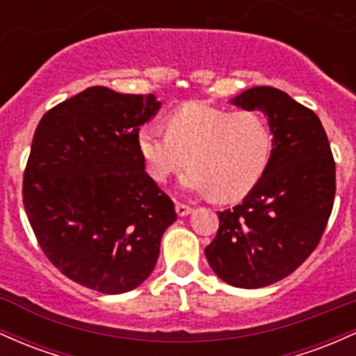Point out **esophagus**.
Wrapping results in <instances>:
<instances>
[{
    "label": "esophagus",
    "mask_w": 356,
    "mask_h": 356,
    "mask_svg": "<svg viewBox=\"0 0 356 356\" xmlns=\"http://www.w3.org/2000/svg\"><path fill=\"white\" fill-rule=\"evenodd\" d=\"M175 209H177V213L179 215V217H185V215H188V213H191V207H188V205H185V203H177V205H175Z\"/></svg>",
    "instance_id": "esophagus-1"
}]
</instances>
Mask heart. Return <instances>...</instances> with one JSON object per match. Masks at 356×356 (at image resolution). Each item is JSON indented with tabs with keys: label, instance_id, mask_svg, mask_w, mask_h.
I'll list each match as a JSON object with an SVG mask.
<instances>
[{
	"label": "heart",
	"instance_id": "1",
	"mask_svg": "<svg viewBox=\"0 0 356 356\" xmlns=\"http://www.w3.org/2000/svg\"><path fill=\"white\" fill-rule=\"evenodd\" d=\"M165 129L145 126L138 149L154 181H166L185 165V188L227 202L245 195L261 178L273 146L266 119L191 102L168 115Z\"/></svg>",
	"mask_w": 356,
	"mask_h": 356
}]
</instances>
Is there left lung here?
<instances>
[{"instance_id":"obj_1","label":"left lung","mask_w":356,"mask_h":356,"mask_svg":"<svg viewBox=\"0 0 356 356\" xmlns=\"http://www.w3.org/2000/svg\"><path fill=\"white\" fill-rule=\"evenodd\" d=\"M232 104L267 115L273 151L242 203L218 211L205 255L227 284L257 289L294 273L318 247L333 210L337 170L319 118L286 92L252 87Z\"/></svg>"}]
</instances>
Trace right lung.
<instances>
[{
	"label": "right lung",
	"mask_w": 356,
	"mask_h": 356,
	"mask_svg": "<svg viewBox=\"0 0 356 356\" xmlns=\"http://www.w3.org/2000/svg\"><path fill=\"white\" fill-rule=\"evenodd\" d=\"M159 106L153 94L89 87L51 107L35 129L23 175L26 217L51 264L92 291L141 284L177 220L138 149L139 126Z\"/></svg>",
	"instance_id": "add662e5"
}]
</instances>
